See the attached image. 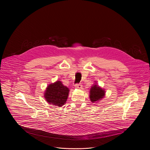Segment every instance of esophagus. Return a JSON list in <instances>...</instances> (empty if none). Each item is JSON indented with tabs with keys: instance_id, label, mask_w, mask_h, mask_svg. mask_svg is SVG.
<instances>
[{
	"instance_id": "34e87169",
	"label": "esophagus",
	"mask_w": 150,
	"mask_h": 150,
	"mask_svg": "<svg viewBox=\"0 0 150 150\" xmlns=\"http://www.w3.org/2000/svg\"><path fill=\"white\" fill-rule=\"evenodd\" d=\"M82 87V85L81 84H76L75 85V87L76 88H81Z\"/></svg>"
}]
</instances>
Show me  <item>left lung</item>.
I'll list each match as a JSON object with an SVG mask.
<instances>
[{"label": "left lung", "mask_w": 150, "mask_h": 150, "mask_svg": "<svg viewBox=\"0 0 150 150\" xmlns=\"http://www.w3.org/2000/svg\"><path fill=\"white\" fill-rule=\"evenodd\" d=\"M104 90L98 86L96 83L93 84L90 88V98L92 103L97 102L103 98L105 95Z\"/></svg>", "instance_id": "obj_1"}]
</instances>
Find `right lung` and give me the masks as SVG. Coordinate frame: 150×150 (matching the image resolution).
I'll list each match as a JSON object with an SVG mask.
<instances>
[{
  "mask_svg": "<svg viewBox=\"0 0 150 150\" xmlns=\"http://www.w3.org/2000/svg\"><path fill=\"white\" fill-rule=\"evenodd\" d=\"M69 88L64 86L61 81H58L48 86L44 96L49 104L62 107L67 101Z\"/></svg>",
  "mask_w": 150,
  "mask_h": 150,
  "instance_id": "obj_1",
  "label": "right lung"
}]
</instances>
